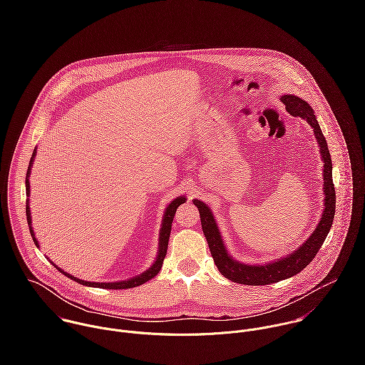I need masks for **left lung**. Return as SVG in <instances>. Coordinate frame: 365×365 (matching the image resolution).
<instances>
[{
    "mask_svg": "<svg viewBox=\"0 0 365 365\" xmlns=\"http://www.w3.org/2000/svg\"><path fill=\"white\" fill-rule=\"evenodd\" d=\"M281 101L285 104L287 110L291 115L301 116V118L307 119L308 123L313 128L314 136L320 146L322 160L324 161V168H323L324 195H326L324 197V210H323L322 219H320L316 230L313 232L312 236L297 252L291 253L285 259L274 261V262H267L264 265H246V264L233 260L227 255L210 209L204 202L195 200L194 204L200 210L201 225H202L204 235L208 240L212 259L215 261L219 272L223 277H226L227 279L237 282V284L267 285V284L278 282L281 279H287V278L301 272L314 259V256L319 252V249L322 247V245L331 227L333 219H334L336 191H334L333 177H331V158H330L326 139H324V136L320 130V126L317 123V119L313 113V109L307 101H304L295 96H282Z\"/></svg>",
    "mask_w": 365,
    "mask_h": 365,
    "instance_id": "1",
    "label": "left lung"
}]
</instances>
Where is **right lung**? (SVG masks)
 <instances>
[{
    "label": "right lung",
    "instance_id": "obj_1",
    "mask_svg": "<svg viewBox=\"0 0 365 365\" xmlns=\"http://www.w3.org/2000/svg\"><path fill=\"white\" fill-rule=\"evenodd\" d=\"M35 153H36V150H34V153H32L31 161H29V167H28V171H26V181H25V185H26V195H29V180H28V177H29V174H31V165H32V163H34ZM184 202H185V198H184V197H180V198L174 200V201L167 207V209H165V215H164V217H163V226H161V230H160L158 256H157L155 264H153L148 271L142 272V274L138 275V277H133V278H130V279H128V281H119V282H87V281L78 279V278H76V277H73V275H70V274L61 271V269L57 268L54 264H53V265H54L60 272H63L66 277L71 278L73 281H76V282H78V284L88 285V287L106 288V289H128V288L139 287V285L148 282L149 279L155 278L157 274H158V271H160V268H161V265H163L164 257H165V255H167V246H168V239H170V232H171V223H173L175 210H177V208H178L181 204H184ZM26 220H28V225L32 223V222H31V210H29V205H26ZM29 230H31V235H32V239H34L35 245L39 246V245H38V240L35 239V235H34V230H32L31 226H29Z\"/></svg>",
    "mask_w": 365,
    "mask_h": 365
}]
</instances>
